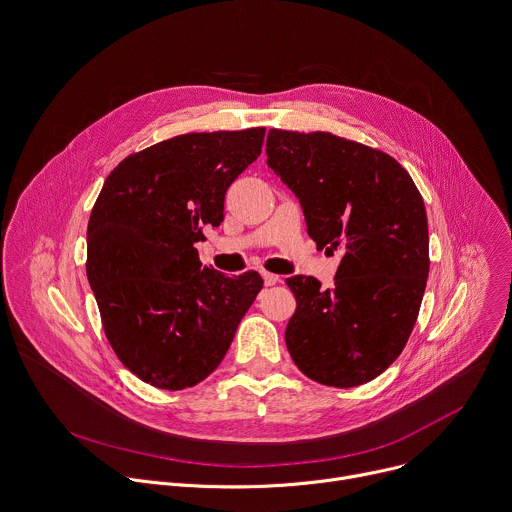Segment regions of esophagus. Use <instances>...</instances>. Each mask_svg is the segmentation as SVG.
I'll list each match as a JSON object with an SVG mask.
<instances>
[{"label":"esophagus","instance_id":"obj_1","mask_svg":"<svg viewBox=\"0 0 512 512\" xmlns=\"http://www.w3.org/2000/svg\"><path fill=\"white\" fill-rule=\"evenodd\" d=\"M263 275V281H265V285H275L277 281H279V275H275V273H269V271H263L261 273Z\"/></svg>","mask_w":512,"mask_h":512}]
</instances>
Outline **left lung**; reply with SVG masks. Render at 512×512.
I'll return each mask as SVG.
<instances>
[{"instance_id": "8db88e82", "label": "left lung", "mask_w": 512, "mask_h": 512, "mask_svg": "<svg viewBox=\"0 0 512 512\" xmlns=\"http://www.w3.org/2000/svg\"><path fill=\"white\" fill-rule=\"evenodd\" d=\"M265 152L298 196L308 235L342 249L334 287L285 279L298 302L287 350L312 381L369 383L401 354L419 314L429 273L423 198L395 158L328 131L269 129Z\"/></svg>"}]
</instances>
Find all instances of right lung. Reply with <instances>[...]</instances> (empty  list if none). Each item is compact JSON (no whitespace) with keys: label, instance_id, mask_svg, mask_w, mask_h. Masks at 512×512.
<instances>
[{"label":"right lung","instance_id":"right-lung-1","mask_svg":"<svg viewBox=\"0 0 512 512\" xmlns=\"http://www.w3.org/2000/svg\"><path fill=\"white\" fill-rule=\"evenodd\" d=\"M265 127L184 133L127 156L87 229V277L109 344L158 389L204 381L263 287L257 271L202 267L194 243L223 223L225 194L253 164Z\"/></svg>","mask_w":512,"mask_h":512}]
</instances>
